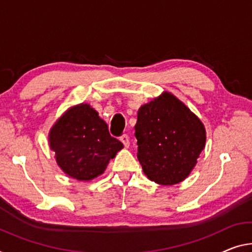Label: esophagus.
<instances>
[{"instance_id": "34e87169", "label": "esophagus", "mask_w": 252, "mask_h": 252, "mask_svg": "<svg viewBox=\"0 0 252 252\" xmlns=\"http://www.w3.org/2000/svg\"><path fill=\"white\" fill-rule=\"evenodd\" d=\"M121 141H122L123 144L125 145V148H128V146H129V137H128V135H127V134L122 135Z\"/></svg>"}]
</instances>
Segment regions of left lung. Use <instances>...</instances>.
<instances>
[{
  "mask_svg": "<svg viewBox=\"0 0 252 252\" xmlns=\"http://www.w3.org/2000/svg\"><path fill=\"white\" fill-rule=\"evenodd\" d=\"M134 135L143 171L160 185L187 178L206 141L202 122L169 94L139 108Z\"/></svg>",
  "mask_w": 252,
  "mask_h": 252,
  "instance_id": "obj_1",
  "label": "left lung"
}]
</instances>
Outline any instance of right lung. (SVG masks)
I'll return each instance as SVG.
<instances>
[{
  "label": "right lung",
  "mask_w": 252,
  "mask_h": 252,
  "mask_svg": "<svg viewBox=\"0 0 252 252\" xmlns=\"http://www.w3.org/2000/svg\"><path fill=\"white\" fill-rule=\"evenodd\" d=\"M50 148L62 170L77 180H91L104 171L124 145L87 103L69 109L49 134Z\"/></svg>",
  "instance_id": "1"
}]
</instances>
